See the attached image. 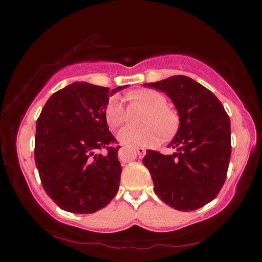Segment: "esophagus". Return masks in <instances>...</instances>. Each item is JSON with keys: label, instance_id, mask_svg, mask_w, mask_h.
<instances>
[{"label": "esophagus", "instance_id": "obj_1", "mask_svg": "<svg viewBox=\"0 0 262 262\" xmlns=\"http://www.w3.org/2000/svg\"><path fill=\"white\" fill-rule=\"evenodd\" d=\"M136 151H137V155H139L140 158L143 157L145 155V149L144 148H136ZM123 155H125V149L119 150V156L123 157Z\"/></svg>", "mask_w": 262, "mask_h": 262}]
</instances>
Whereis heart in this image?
I'll use <instances>...</instances> for the list:
<instances>
[{
    "label": "heart",
    "instance_id": "heart-1",
    "mask_svg": "<svg viewBox=\"0 0 262 262\" xmlns=\"http://www.w3.org/2000/svg\"><path fill=\"white\" fill-rule=\"evenodd\" d=\"M128 97L141 101L147 106L149 112L143 119L144 127L127 126L118 133V141L126 147H151L159 137H168L174 134L179 126V114L173 108L167 107V100L161 92L151 89H143L132 92ZM105 119L111 128H117L126 121V110L119 96L111 97L105 107Z\"/></svg>",
    "mask_w": 262,
    "mask_h": 262
}]
</instances>
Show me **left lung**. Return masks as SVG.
I'll use <instances>...</instances> for the list:
<instances>
[{
    "mask_svg": "<svg viewBox=\"0 0 262 262\" xmlns=\"http://www.w3.org/2000/svg\"><path fill=\"white\" fill-rule=\"evenodd\" d=\"M145 86L165 92L179 114V128L168 148L173 155L148 150L143 164L155 193L180 211L199 209L217 196L223 186L231 156L229 115L217 97L184 75Z\"/></svg>",
    "mask_w": 262,
    "mask_h": 262,
    "instance_id": "1",
    "label": "left lung"
}]
</instances>
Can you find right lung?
Wrapping results in <instances>:
<instances>
[{
    "label": "right lung",
    "mask_w": 262,
    "mask_h": 262,
    "mask_svg": "<svg viewBox=\"0 0 262 262\" xmlns=\"http://www.w3.org/2000/svg\"><path fill=\"white\" fill-rule=\"evenodd\" d=\"M123 86L110 90L74 82L53 94L35 126L34 159L43 189L61 209L92 214L117 195L121 176L118 147L105 107ZM106 147V155L97 154Z\"/></svg>",
    "instance_id": "right-lung-1"
}]
</instances>
